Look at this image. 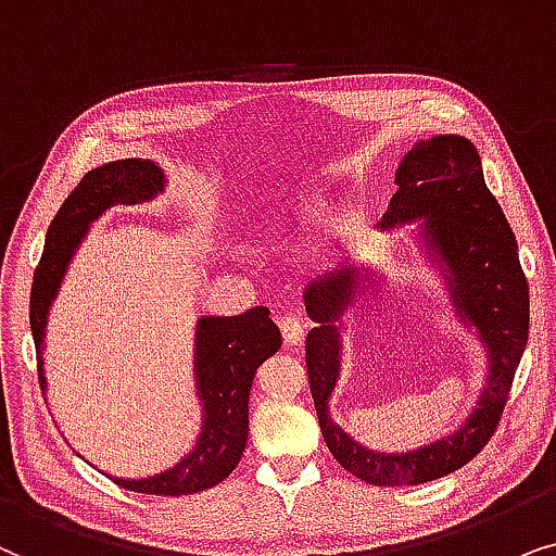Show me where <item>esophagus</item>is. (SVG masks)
Instances as JSON below:
<instances>
[{"label": "esophagus", "mask_w": 556, "mask_h": 556, "mask_svg": "<svg viewBox=\"0 0 556 556\" xmlns=\"http://www.w3.org/2000/svg\"><path fill=\"white\" fill-rule=\"evenodd\" d=\"M279 330H282V338L287 345H298L302 343V338H305L307 325L300 315H285L279 317Z\"/></svg>", "instance_id": "1"}]
</instances>
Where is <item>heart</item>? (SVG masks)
<instances>
[{
  "mask_svg": "<svg viewBox=\"0 0 556 556\" xmlns=\"http://www.w3.org/2000/svg\"><path fill=\"white\" fill-rule=\"evenodd\" d=\"M323 216H325V201H320V198H307L298 211V218L302 224H315V220H320Z\"/></svg>",
  "mask_w": 556,
  "mask_h": 556,
  "instance_id": "b5f03b06",
  "label": "heart"
}]
</instances>
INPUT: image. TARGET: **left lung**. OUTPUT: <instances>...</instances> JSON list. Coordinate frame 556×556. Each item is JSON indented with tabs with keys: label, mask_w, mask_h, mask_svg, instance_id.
<instances>
[{
	"label": "left lung",
	"mask_w": 556,
	"mask_h": 556,
	"mask_svg": "<svg viewBox=\"0 0 556 556\" xmlns=\"http://www.w3.org/2000/svg\"><path fill=\"white\" fill-rule=\"evenodd\" d=\"M399 190L381 228L425 218V239L453 277V298L476 325L491 355L480 402L455 434L414 453H371L348 438L328 414L340 371L338 320L366 290L364 266L343 264L307 287L305 307L317 328L307 332V379L325 445L355 478L371 485H419L468 465L488 445L506 409L529 338V282L519 247L498 201L488 190L480 157L465 137L421 139L396 169Z\"/></svg>",
	"instance_id": "1"
}]
</instances>
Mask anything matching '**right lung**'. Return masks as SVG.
Masks as SVG:
<instances>
[{
    "instance_id": "right-lung-1",
    "label": "right lung",
    "mask_w": 556,
    "mask_h": 556,
    "mask_svg": "<svg viewBox=\"0 0 556 556\" xmlns=\"http://www.w3.org/2000/svg\"><path fill=\"white\" fill-rule=\"evenodd\" d=\"M165 175L150 160H116L88 173L65 198L48 228L46 249L33 277L29 294V328L37 351V379L46 391L42 371V338L48 309L53 302L73 251L78 249L91 220L111 205H135L157 195ZM282 345L269 307H251L236 317H203L195 338V379L203 399V432L195 450L160 476L144 480L111 478L135 493L188 495L218 485L239 465L249 438V391L256 368Z\"/></svg>"
}]
</instances>
